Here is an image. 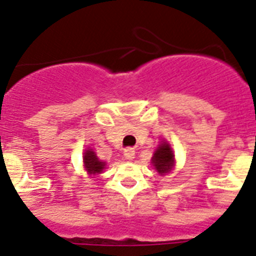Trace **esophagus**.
<instances>
[{
    "label": "esophagus",
    "instance_id": "obj_1",
    "mask_svg": "<svg viewBox=\"0 0 256 256\" xmlns=\"http://www.w3.org/2000/svg\"><path fill=\"white\" fill-rule=\"evenodd\" d=\"M124 156H126L128 160H132L134 158V150L133 148H126L124 150Z\"/></svg>",
    "mask_w": 256,
    "mask_h": 256
}]
</instances>
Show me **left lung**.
<instances>
[{
	"mask_svg": "<svg viewBox=\"0 0 256 256\" xmlns=\"http://www.w3.org/2000/svg\"><path fill=\"white\" fill-rule=\"evenodd\" d=\"M151 162H152L156 172L160 176H165V174L170 173L172 169L174 168L176 160H174L173 150H172L170 144L168 142L162 141V144H159V148H156L155 152H154Z\"/></svg>",
	"mask_w": 256,
	"mask_h": 256,
	"instance_id": "left-lung-1",
	"label": "left lung"
}]
</instances>
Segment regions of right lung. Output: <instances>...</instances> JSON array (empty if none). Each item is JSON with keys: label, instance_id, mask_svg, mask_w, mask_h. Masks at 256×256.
<instances>
[{"label": "right lung", "instance_id": "add662e5", "mask_svg": "<svg viewBox=\"0 0 256 256\" xmlns=\"http://www.w3.org/2000/svg\"><path fill=\"white\" fill-rule=\"evenodd\" d=\"M83 164H84V169L87 170V173L90 176H97V174L102 173V170L105 169L106 162H101L98 158L96 156L92 148H87L84 151V155H83Z\"/></svg>", "mask_w": 256, "mask_h": 256}]
</instances>
